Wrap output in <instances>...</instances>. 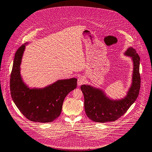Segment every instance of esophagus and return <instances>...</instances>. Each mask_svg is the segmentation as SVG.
<instances>
[{"label":"esophagus","instance_id":"obj_1","mask_svg":"<svg viewBox=\"0 0 152 152\" xmlns=\"http://www.w3.org/2000/svg\"><path fill=\"white\" fill-rule=\"evenodd\" d=\"M85 83H86V79L83 76L80 77L77 80V85L79 86H81L82 84H84Z\"/></svg>","mask_w":152,"mask_h":152}]
</instances>
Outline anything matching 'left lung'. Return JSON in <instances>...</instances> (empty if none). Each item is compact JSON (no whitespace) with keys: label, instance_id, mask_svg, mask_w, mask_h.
Returning a JSON list of instances; mask_svg holds the SVG:
<instances>
[{"label":"left lung","instance_id":"1","mask_svg":"<svg viewBox=\"0 0 152 152\" xmlns=\"http://www.w3.org/2000/svg\"><path fill=\"white\" fill-rule=\"evenodd\" d=\"M124 55L131 58L133 68L132 82L124 98L112 99L101 89L89 85L84 84L80 87L84 97L86 115L94 122L104 123L116 121L126 112L137 98L141 84L139 72L140 58L132 47L128 48Z\"/></svg>","mask_w":152,"mask_h":152}]
</instances>
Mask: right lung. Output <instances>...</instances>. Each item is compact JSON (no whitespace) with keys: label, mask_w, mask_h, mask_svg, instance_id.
Instances as JSON below:
<instances>
[{"label":"right lung","mask_w":152,"mask_h":152,"mask_svg":"<svg viewBox=\"0 0 152 152\" xmlns=\"http://www.w3.org/2000/svg\"><path fill=\"white\" fill-rule=\"evenodd\" d=\"M26 43L15 55L10 91L16 106L31 121L50 123L60 116L65 97L77 87V79L58 80L43 88H29L22 79L20 64Z\"/></svg>","instance_id":"right-lung-1"}]
</instances>
